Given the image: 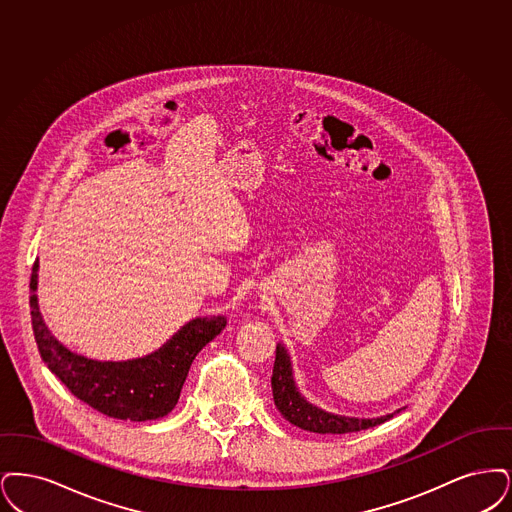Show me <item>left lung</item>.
<instances>
[{"label":"left lung","instance_id":"obj_1","mask_svg":"<svg viewBox=\"0 0 512 512\" xmlns=\"http://www.w3.org/2000/svg\"><path fill=\"white\" fill-rule=\"evenodd\" d=\"M271 390H273V401H275V407L279 409V413L290 424H294L302 430H308V432H315V434L359 432V430L382 424L401 411V409H398L390 415H382V417H375V419H359V417L336 415V413L325 411V409L313 405L300 394V390L296 386V380H294V373H292L289 352L281 342L277 344V352H275Z\"/></svg>","mask_w":512,"mask_h":512}]
</instances>
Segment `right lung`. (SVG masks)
<instances>
[{"instance_id":"add662e5","label":"right lung","mask_w":512,"mask_h":512,"mask_svg":"<svg viewBox=\"0 0 512 512\" xmlns=\"http://www.w3.org/2000/svg\"><path fill=\"white\" fill-rule=\"evenodd\" d=\"M38 269L36 260L30 277V315L40 356L78 400L112 419L143 423L168 415L178 403L193 359L227 325L223 315L195 317L153 354L128 361L80 356L45 325L36 294Z\"/></svg>"}]
</instances>
